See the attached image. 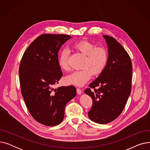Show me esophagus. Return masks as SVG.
<instances>
[{
	"instance_id": "1",
	"label": "esophagus",
	"mask_w": 150,
	"mask_h": 150,
	"mask_svg": "<svg viewBox=\"0 0 150 150\" xmlns=\"http://www.w3.org/2000/svg\"><path fill=\"white\" fill-rule=\"evenodd\" d=\"M76 92H77L78 94H79V95H80V94H81L82 93V91L80 88H76Z\"/></svg>"
}]
</instances>
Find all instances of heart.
Masks as SVG:
<instances>
[{
	"label": "heart",
	"mask_w": 150,
	"mask_h": 150,
	"mask_svg": "<svg viewBox=\"0 0 150 150\" xmlns=\"http://www.w3.org/2000/svg\"><path fill=\"white\" fill-rule=\"evenodd\" d=\"M72 47L84 55L81 70H76L67 76L64 81L67 84L82 86L87 83L92 75L100 74L105 69L108 61V50L103 47H96L93 42L83 40L75 42ZM58 64L60 68L69 71V52L66 50L61 52L58 57Z\"/></svg>",
	"instance_id": "heart-1"
}]
</instances>
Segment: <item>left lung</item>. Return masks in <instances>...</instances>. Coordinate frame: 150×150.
Here are the masks:
<instances>
[{
    "instance_id": "obj_1",
    "label": "left lung",
    "mask_w": 150,
    "mask_h": 150,
    "mask_svg": "<svg viewBox=\"0 0 150 150\" xmlns=\"http://www.w3.org/2000/svg\"><path fill=\"white\" fill-rule=\"evenodd\" d=\"M108 47L107 64L84 92L92 99L89 119L106 124L120 115L131 90L132 66L127 52L115 38L103 35Z\"/></svg>"
}]
</instances>
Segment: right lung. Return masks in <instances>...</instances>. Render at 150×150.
Here are the masks:
<instances>
[{"label": "right lung", "mask_w": 150, "mask_h": 150, "mask_svg": "<svg viewBox=\"0 0 150 150\" xmlns=\"http://www.w3.org/2000/svg\"><path fill=\"white\" fill-rule=\"evenodd\" d=\"M70 38L67 35H41L28 46L20 63L22 96L33 119L45 126L62 122L66 105L76 93L73 86L53 88L62 76L59 50Z\"/></svg>", "instance_id": "obj_1"}]
</instances>
